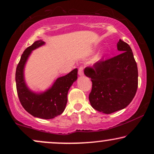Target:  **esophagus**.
I'll return each mask as SVG.
<instances>
[{
	"label": "esophagus",
	"instance_id": "34e87169",
	"mask_svg": "<svg viewBox=\"0 0 154 154\" xmlns=\"http://www.w3.org/2000/svg\"><path fill=\"white\" fill-rule=\"evenodd\" d=\"M78 75L79 76H82L84 75V72H83V68L82 66L79 67V69H78Z\"/></svg>",
	"mask_w": 154,
	"mask_h": 154
}]
</instances>
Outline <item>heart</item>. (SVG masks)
Segmentation results:
<instances>
[{
  "instance_id": "heart-1",
  "label": "heart",
  "mask_w": 154,
  "mask_h": 154,
  "mask_svg": "<svg viewBox=\"0 0 154 154\" xmlns=\"http://www.w3.org/2000/svg\"><path fill=\"white\" fill-rule=\"evenodd\" d=\"M100 59H99V57H97L96 58V60H95V61H98V60H99Z\"/></svg>"
}]
</instances>
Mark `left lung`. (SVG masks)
Instances as JSON below:
<instances>
[{
  "label": "left lung",
  "instance_id": "left-lung-1",
  "mask_svg": "<svg viewBox=\"0 0 154 154\" xmlns=\"http://www.w3.org/2000/svg\"><path fill=\"white\" fill-rule=\"evenodd\" d=\"M117 49L122 52L119 55L84 70L93 83L89 95L91 105L104 114L128 106L137 89L138 72L131 48L119 40Z\"/></svg>",
  "mask_w": 154,
  "mask_h": 154
}]
</instances>
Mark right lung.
I'll return each instance as SVG.
<instances>
[{
    "mask_svg": "<svg viewBox=\"0 0 154 154\" xmlns=\"http://www.w3.org/2000/svg\"><path fill=\"white\" fill-rule=\"evenodd\" d=\"M43 45L45 42L43 40H37L24 51L16 70V85L19 100L24 109L35 117L50 119L64 111L69 90L77 79V69L56 79L45 91L37 93L32 91L26 84L24 67L32 51Z\"/></svg>",
    "mask_w": 154,
    "mask_h": 154,
    "instance_id": "obj_1",
    "label": "right lung"
}]
</instances>
